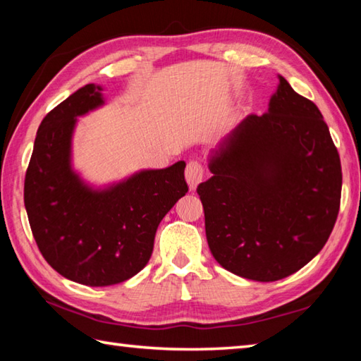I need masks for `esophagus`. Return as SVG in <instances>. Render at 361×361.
Wrapping results in <instances>:
<instances>
[{"label":"esophagus","mask_w":361,"mask_h":361,"mask_svg":"<svg viewBox=\"0 0 361 361\" xmlns=\"http://www.w3.org/2000/svg\"><path fill=\"white\" fill-rule=\"evenodd\" d=\"M202 178H204L202 164L197 161L189 162L186 167V181L189 185V189H191V191H195V188H197L199 183L202 181Z\"/></svg>","instance_id":"34e87169"}]
</instances>
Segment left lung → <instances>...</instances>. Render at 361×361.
Here are the masks:
<instances>
[{
    "label": "left lung",
    "instance_id": "1",
    "mask_svg": "<svg viewBox=\"0 0 361 361\" xmlns=\"http://www.w3.org/2000/svg\"><path fill=\"white\" fill-rule=\"evenodd\" d=\"M277 78L267 111L247 116L210 149L212 178L197 188L213 258L256 282L315 258L341 202V159L320 109Z\"/></svg>",
    "mask_w": 361,
    "mask_h": 361
}]
</instances>
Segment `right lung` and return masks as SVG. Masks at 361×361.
Segmentation results:
<instances>
[{
	"instance_id": "add662e5",
	"label": "right lung",
	"mask_w": 361,
	"mask_h": 361,
	"mask_svg": "<svg viewBox=\"0 0 361 361\" xmlns=\"http://www.w3.org/2000/svg\"><path fill=\"white\" fill-rule=\"evenodd\" d=\"M85 84L42 119L23 188L33 237L51 267L71 282H126L149 261L159 223L188 192L185 161L94 185L73 164L78 118L105 106Z\"/></svg>"
}]
</instances>
